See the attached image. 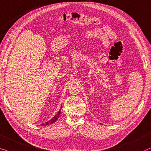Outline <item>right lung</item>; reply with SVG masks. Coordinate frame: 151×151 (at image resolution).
<instances>
[{
    "instance_id": "right-lung-1",
    "label": "right lung",
    "mask_w": 151,
    "mask_h": 151,
    "mask_svg": "<svg viewBox=\"0 0 151 151\" xmlns=\"http://www.w3.org/2000/svg\"><path fill=\"white\" fill-rule=\"evenodd\" d=\"M61 106H62V105H61ZM61 109L59 110V111L58 112V113L56 114V115L54 116L53 118H52V119H51L50 120H49V121L48 122H45V124H41V126H44V125H50V124H53V123H55V122L57 121V120L58 119V118L59 117V116H60V114H61Z\"/></svg>"
}]
</instances>
